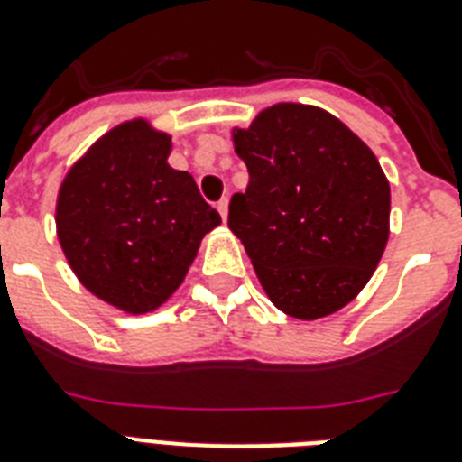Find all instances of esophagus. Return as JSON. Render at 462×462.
Instances as JSON below:
<instances>
[{
  "label": "esophagus",
  "instance_id": "obj_1",
  "mask_svg": "<svg viewBox=\"0 0 462 462\" xmlns=\"http://www.w3.org/2000/svg\"><path fill=\"white\" fill-rule=\"evenodd\" d=\"M227 204H230V199H227V197H223V199L218 201V213H220V218L223 220H227Z\"/></svg>",
  "mask_w": 462,
  "mask_h": 462
}]
</instances>
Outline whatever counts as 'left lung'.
Segmentation results:
<instances>
[{"label":"left lung","instance_id":"8db88e82","mask_svg":"<svg viewBox=\"0 0 462 462\" xmlns=\"http://www.w3.org/2000/svg\"><path fill=\"white\" fill-rule=\"evenodd\" d=\"M249 169L227 225L282 312L319 319L366 286L390 237V183L369 147L327 110L267 107L232 131Z\"/></svg>","mask_w":462,"mask_h":462}]
</instances>
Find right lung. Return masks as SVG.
Listing matches in <instances>:
<instances>
[{"label":"right lung","mask_w":462,"mask_h":462,"mask_svg":"<svg viewBox=\"0 0 462 462\" xmlns=\"http://www.w3.org/2000/svg\"><path fill=\"white\" fill-rule=\"evenodd\" d=\"M171 135L145 119L93 143L65 176L58 242L72 273L100 300L143 315L183 284L201 237L220 225L195 178L169 166Z\"/></svg>","instance_id":"right-lung-1"}]
</instances>
